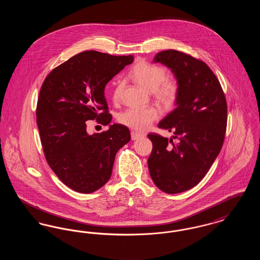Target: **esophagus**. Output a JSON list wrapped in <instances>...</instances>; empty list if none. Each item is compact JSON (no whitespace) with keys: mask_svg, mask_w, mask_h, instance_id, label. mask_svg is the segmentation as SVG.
<instances>
[{"mask_svg":"<svg viewBox=\"0 0 260 260\" xmlns=\"http://www.w3.org/2000/svg\"><path fill=\"white\" fill-rule=\"evenodd\" d=\"M131 136H132V139H133V140H136V139L142 137L143 135L138 134V133H136V132H132V133H131Z\"/></svg>","mask_w":260,"mask_h":260,"instance_id":"esophagus-1","label":"esophagus"}]
</instances>
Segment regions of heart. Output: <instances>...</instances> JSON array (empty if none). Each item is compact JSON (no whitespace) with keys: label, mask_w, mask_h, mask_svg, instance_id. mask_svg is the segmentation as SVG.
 I'll return each instance as SVG.
<instances>
[{"label":"heart","mask_w":260,"mask_h":260,"mask_svg":"<svg viewBox=\"0 0 260 260\" xmlns=\"http://www.w3.org/2000/svg\"><path fill=\"white\" fill-rule=\"evenodd\" d=\"M168 71L165 67L151 64L144 60L136 62L129 72L131 79L138 86L152 91L154 99L165 107L173 106L179 96V84L175 79H167ZM123 90L122 83H117L112 92L114 102L120 100ZM159 117L155 107L129 108L122 112L119 122L136 131H145Z\"/></svg>","instance_id":"heart-1"}]
</instances>
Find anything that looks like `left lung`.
Returning <instances> with one entry per match:
<instances>
[{"label": "left lung", "mask_w": 260, "mask_h": 260, "mask_svg": "<svg viewBox=\"0 0 260 260\" xmlns=\"http://www.w3.org/2000/svg\"><path fill=\"white\" fill-rule=\"evenodd\" d=\"M154 61L172 69L180 90L177 107L159 124L173 132L177 142L149 134V173L162 192L181 193L205 177L222 148L227 103L218 79L203 60L168 50L157 53Z\"/></svg>", "instance_id": "left-lung-1"}]
</instances>
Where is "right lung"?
Here are the masks:
<instances>
[{"label":"right lung","instance_id":"right-lung-1","mask_svg":"<svg viewBox=\"0 0 260 260\" xmlns=\"http://www.w3.org/2000/svg\"><path fill=\"white\" fill-rule=\"evenodd\" d=\"M133 55L87 50L55 67L45 79L37 102L41 143L50 169L79 193H92L111 177L115 156L131 140L123 124L88 135L87 121L111 122L104 87Z\"/></svg>","mask_w":260,"mask_h":260}]
</instances>
